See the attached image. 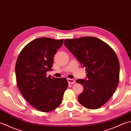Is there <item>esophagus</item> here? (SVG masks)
Returning <instances> with one entry per match:
<instances>
[{
	"mask_svg": "<svg viewBox=\"0 0 131 131\" xmlns=\"http://www.w3.org/2000/svg\"><path fill=\"white\" fill-rule=\"evenodd\" d=\"M68 82L69 83H70V84H73L75 83V81L73 80V79H70V78H68Z\"/></svg>",
	"mask_w": 131,
	"mask_h": 131,
	"instance_id": "obj_1",
	"label": "esophagus"
}]
</instances>
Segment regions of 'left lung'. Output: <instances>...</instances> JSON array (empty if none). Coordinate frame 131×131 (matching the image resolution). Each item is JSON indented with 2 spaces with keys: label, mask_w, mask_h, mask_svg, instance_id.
Masks as SVG:
<instances>
[{
  "label": "left lung",
  "mask_w": 131,
  "mask_h": 131,
  "mask_svg": "<svg viewBox=\"0 0 131 131\" xmlns=\"http://www.w3.org/2000/svg\"><path fill=\"white\" fill-rule=\"evenodd\" d=\"M64 44L86 68L88 79H78L83 91L78 95L81 104L95 110L111 98L118 85L120 65L111 47L99 38L83 37L65 39Z\"/></svg>",
  "instance_id": "obj_1"
}]
</instances>
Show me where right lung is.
I'll use <instances>...</instances> for the list:
<instances>
[{"instance_id":"right-lung-1","label":"right lung","mask_w":131,"mask_h":131,"mask_svg":"<svg viewBox=\"0 0 131 131\" xmlns=\"http://www.w3.org/2000/svg\"><path fill=\"white\" fill-rule=\"evenodd\" d=\"M63 39L38 38L25 46L15 66L17 86L30 105L39 111H52L60 106L68 87L65 78H51L54 55Z\"/></svg>"}]
</instances>
